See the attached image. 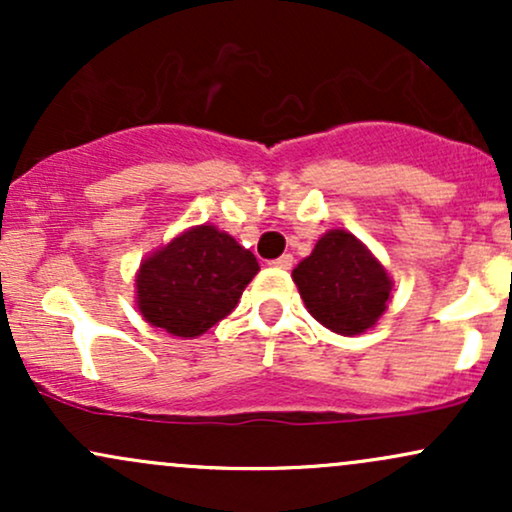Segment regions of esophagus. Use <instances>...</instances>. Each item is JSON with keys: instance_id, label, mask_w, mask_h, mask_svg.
<instances>
[{"instance_id": "1", "label": "esophagus", "mask_w": 512, "mask_h": 512, "mask_svg": "<svg viewBox=\"0 0 512 512\" xmlns=\"http://www.w3.org/2000/svg\"><path fill=\"white\" fill-rule=\"evenodd\" d=\"M272 267H276V269H291L293 267V255H281L279 260L272 262Z\"/></svg>"}]
</instances>
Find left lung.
Masks as SVG:
<instances>
[{"label": "left lung", "mask_w": 512, "mask_h": 512, "mask_svg": "<svg viewBox=\"0 0 512 512\" xmlns=\"http://www.w3.org/2000/svg\"><path fill=\"white\" fill-rule=\"evenodd\" d=\"M291 276L308 313L342 337L378 325L395 286L378 257L344 228H332L317 240Z\"/></svg>", "instance_id": "left-lung-1"}]
</instances>
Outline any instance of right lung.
<instances>
[{
	"mask_svg": "<svg viewBox=\"0 0 512 512\" xmlns=\"http://www.w3.org/2000/svg\"><path fill=\"white\" fill-rule=\"evenodd\" d=\"M260 272L257 257L211 223L192 226L146 255L134 301L149 325L195 339L236 308Z\"/></svg>",
	"mask_w": 512,
	"mask_h": 512,
	"instance_id": "add662e5",
	"label": "right lung"
}]
</instances>
